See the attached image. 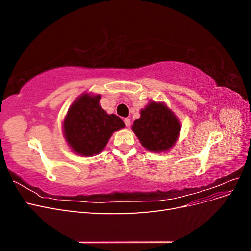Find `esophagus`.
Masks as SVG:
<instances>
[{
	"label": "esophagus",
	"mask_w": 251,
	"mask_h": 251,
	"mask_svg": "<svg viewBox=\"0 0 251 251\" xmlns=\"http://www.w3.org/2000/svg\"><path fill=\"white\" fill-rule=\"evenodd\" d=\"M125 124H126V126L128 127L131 126V119L130 118H125Z\"/></svg>",
	"instance_id": "esophagus-1"
}]
</instances>
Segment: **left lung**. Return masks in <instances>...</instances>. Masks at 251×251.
Here are the masks:
<instances>
[{
	"instance_id": "obj_1",
	"label": "left lung",
	"mask_w": 251,
	"mask_h": 251,
	"mask_svg": "<svg viewBox=\"0 0 251 251\" xmlns=\"http://www.w3.org/2000/svg\"><path fill=\"white\" fill-rule=\"evenodd\" d=\"M132 130L144 149L163 153L178 141L181 123L166 103L151 100L140 110V117L134 120Z\"/></svg>"
}]
</instances>
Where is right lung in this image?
I'll list each match as a JSON object with an SVG mask.
<instances>
[{
  "instance_id": "1",
  "label": "right lung",
  "mask_w": 251,
  "mask_h": 251,
  "mask_svg": "<svg viewBox=\"0 0 251 251\" xmlns=\"http://www.w3.org/2000/svg\"><path fill=\"white\" fill-rule=\"evenodd\" d=\"M100 98V94L85 92L68 109L63 120V133L75 154L83 157L98 155L113 133L126 126L123 119L101 108Z\"/></svg>"
}]
</instances>
